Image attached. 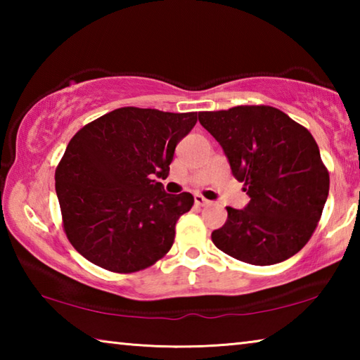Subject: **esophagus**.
<instances>
[{"label": "esophagus", "mask_w": 360, "mask_h": 360, "mask_svg": "<svg viewBox=\"0 0 360 360\" xmlns=\"http://www.w3.org/2000/svg\"><path fill=\"white\" fill-rule=\"evenodd\" d=\"M193 200H195V205H198V206H208L210 205V200H206L205 197H202V195H195L193 197Z\"/></svg>", "instance_id": "obj_1"}]
</instances>
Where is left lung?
Returning a JSON list of instances; mask_svg holds the SVG:
<instances>
[{
    "mask_svg": "<svg viewBox=\"0 0 360 360\" xmlns=\"http://www.w3.org/2000/svg\"><path fill=\"white\" fill-rule=\"evenodd\" d=\"M198 120L251 198L243 210L229 206L212 243L251 265L292 257L311 238L330 184L311 133L271 106L198 112Z\"/></svg>",
    "mask_w": 360,
    "mask_h": 360,
    "instance_id": "1",
    "label": "left lung"
}]
</instances>
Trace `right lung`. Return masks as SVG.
Returning a JSON list of instances; mask_svg holds the SVG:
<instances>
[{
	"instance_id": "obj_1",
	"label": "right lung",
	"mask_w": 360,
	"mask_h": 360,
	"mask_svg": "<svg viewBox=\"0 0 360 360\" xmlns=\"http://www.w3.org/2000/svg\"><path fill=\"white\" fill-rule=\"evenodd\" d=\"M197 112L120 108L82 127L56 172L65 233L92 264L131 273L173 246L174 225L192 193L172 195L155 178L169 173L174 149Z\"/></svg>"
}]
</instances>
